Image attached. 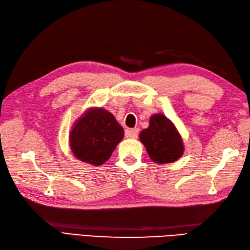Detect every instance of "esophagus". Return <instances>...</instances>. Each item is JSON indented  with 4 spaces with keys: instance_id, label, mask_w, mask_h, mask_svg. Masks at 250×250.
Returning <instances> with one entry per match:
<instances>
[{
    "instance_id": "obj_1",
    "label": "esophagus",
    "mask_w": 250,
    "mask_h": 250,
    "mask_svg": "<svg viewBox=\"0 0 250 250\" xmlns=\"http://www.w3.org/2000/svg\"><path fill=\"white\" fill-rule=\"evenodd\" d=\"M125 136L129 137V139H136L139 136V131H137V129H129L125 132Z\"/></svg>"
}]
</instances>
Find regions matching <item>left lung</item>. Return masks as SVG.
I'll use <instances>...</instances> for the list:
<instances>
[{
  "label": "left lung",
  "instance_id": "8db88e82",
  "mask_svg": "<svg viewBox=\"0 0 250 250\" xmlns=\"http://www.w3.org/2000/svg\"><path fill=\"white\" fill-rule=\"evenodd\" d=\"M140 140L156 163H172L184 153L182 136L173 122L162 114L150 117L149 126L141 132Z\"/></svg>",
  "mask_w": 250,
  "mask_h": 250
}]
</instances>
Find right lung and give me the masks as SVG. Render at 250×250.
Wrapping results in <instances>:
<instances>
[{
	"instance_id": "1",
	"label": "right lung",
	"mask_w": 250,
	"mask_h": 250,
	"mask_svg": "<svg viewBox=\"0 0 250 250\" xmlns=\"http://www.w3.org/2000/svg\"><path fill=\"white\" fill-rule=\"evenodd\" d=\"M125 132L114 115L102 107L89 108L73 125L71 150L78 160L102 166L108 160Z\"/></svg>"
}]
</instances>
